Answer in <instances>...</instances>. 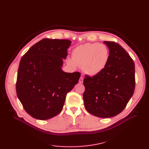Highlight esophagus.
<instances>
[{
  "label": "esophagus",
  "instance_id": "1",
  "mask_svg": "<svg viewBox=\"0 0 149 149\" xmlns=\"http://www.w3.org/2000/svg\"><path fill=\"white\" fill-rule=\"evenodd\" d=\"M83 80H84L83 77H80V79H79V83H83Z\"/></svg>",
  "mask_w": 149,
  "mask_h": 149
}]
</instances>
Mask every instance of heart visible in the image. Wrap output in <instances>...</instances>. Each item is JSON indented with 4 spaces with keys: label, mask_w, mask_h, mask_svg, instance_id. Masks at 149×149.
Returning <instances> with one entry per match:
<instances>
[{
    "label": "heart",
    "mask_w": 149,
    "mask_h": 149,
    "mask_svg": "<svg viewBox=\"0 0 149 149\" xmlns=\"http://www.w3.org/2000/svg\"><path fill=\"white\" fill-rule=\"evenodd\" d=\"M109 59V51L105 45L86 43L74 49L72 58L68 59L67 63L73 68L81 67L86 74L93 77L105 69Z\"/></svg>",
    "instance_id": "heart-1"
}]
</instances>
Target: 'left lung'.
<instances>
[{
    "mask_svg": "<svg viewBox=\"0 0 149 149\" xmlns=\"http://www.w3.org/2000/svg\"><path fill=\"white\" fill-rule=\"evenodd\" d=\"M109 59L105 69L92 77L85 76L84 107L91 114L111 118L121 112L134 94L135 63L118 43L105 41Z\"/></svg>",
    "mask_w": 149,
    "mask_h": 149,
    "instance_id": "1",
    "label": "left lung"
}]
</instances>
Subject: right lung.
<instances>
[{"label": "right lung", "instance_id": "1", "mask_svg": "<svg viewBox=\"0 0 149 149\" xmlns=\"http://www.w3.org/2000/svg\"><path fill=\"white\" fill-rule=\"evenodd\" d=\"M71 43L69 40L43 38L23 56L16 82L18 98L33 118L46 120L62 111L67 93L79 82V72L61 69Z\"/></svg>", "mask_w": 149, "mask_h": 149}]
</instances>
